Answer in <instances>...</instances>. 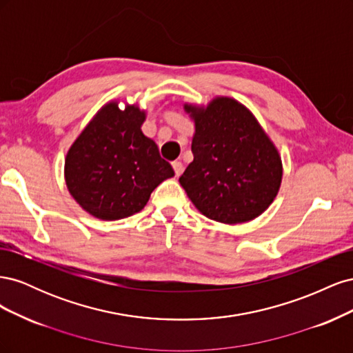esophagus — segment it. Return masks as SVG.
<instances>
[{"label": "esophagus", "instance_id": "obj_1", "mask_svg": "<svg viewBox=\"0 0 353 353\" xmlns=\"http://www.w3.org/2000/svg\"><path fill=\"white\" fill-rule=\"evenodd\" d=\"M172 168H174V170H175V175L176 176H179L181 174H183V170H184V165L179 162V160H175V162H172Z\"/></svg>", "mask_w": 353, "mask_h": 353}]
</instances>
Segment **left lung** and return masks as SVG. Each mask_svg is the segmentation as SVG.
<instances>
[{
    "instance_id": "8db88e82",
    "label": "left lung",
    "mask_w": 353,
    "mask_h": 353,
    "mask_svg": "<svg viewBox=\"0 0 353 353\" xmlns=\"http://www.w3.org/2000/svg\"><path fill=\"white\" fill-rule=\"evenodd\" d=\"M184 109L196 126L194 159L179 176L188 199L216 222L232 225L258 218L281 185L279 150L237 100L216 97L206 108Z\"/></svg>"
}]
</instances>
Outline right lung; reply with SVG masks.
Wrapping results in <instances>:
<instances>
[{
  "instance_id": "right-lung-1",
  "label": "right lung",
  "mask_w": 353,
  "mask_h": 353,
  "mask_svg": "<svg viewBox=\"0 0 353 353\" xmlns=\"http://www.w3.org/2000/svg\"><path fill=\"white\" fill-rule=\"evenodd\" d=\"M145 112L121 110L116 101L92 117L69 148L65 179L69 193L90 215L117 221L140 212L153 190L175 175L156 143L143 134Z\"/></svg>"
}]
</instances>
